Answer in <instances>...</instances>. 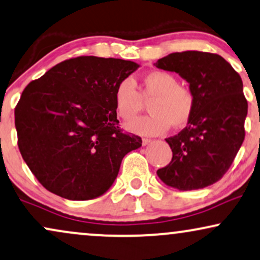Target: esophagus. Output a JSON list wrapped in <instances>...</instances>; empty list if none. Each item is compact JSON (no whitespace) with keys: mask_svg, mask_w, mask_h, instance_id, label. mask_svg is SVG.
I'll return each mask as SVG.
<instances>
[{"mask_svg":"<svg viewBox=\"0 0 260 260\" xmlns=\"http://www.w3.org/2000/svg\"><path fill=\"white\" fill-rule=\"evenodd\" d=\"M151 141H152V140H150V139H146V138H144V139H143V145H144V146L149 145V144L151 143Z\"/></svg>","mask_w":260,"mask_h":260,"instance_id":"esophagus-1","label":"esophagus"}]
</instances>
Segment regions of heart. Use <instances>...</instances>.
<instances>
[{"label":"heart","instance_id":"b5f03b06","mask_svg":"<svg viewBox=\"0 0 260 260\" xmlns=\"http://www.w3.org/2000/svg\"><path fill=\"white\" fill-rule=\"evenodd\" d=\"M143 100H151V114L126 124L129 132L139 136H158L166 132L170 124L175 128L181 127L188 122L194 109L192 91L179 85L175 75L164 71L144 75L140 92L129 78L122 79L115 87V108L121 119H133L143 109Z\"/></svg>","mask_w":260,"mask_h":260}]
</instances>
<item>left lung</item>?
Instances as JSON below:
<instances>
[{
	"label": "left lung",
	"instance_id": "obj_1",
	"mask_svg": "<svg viewBox=\"0 0 260 260\" xmlns=\"http://www.w3.org/2000/svg\"><path fill=\"white\" fill-rule=\"evenodd\" d=\"M154 66L185 79L194 96L187 126L166 139L173 158L157 170V175L179 190L200 189L217 182L245 139L248 106L241 78L222 56L203 51L174 52Z\"/></svg>",
	"mask_w": 260,
	"mask_h": 260
}]
</instances>
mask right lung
I'll return each mask as SVG.
<instances>
[{
  "instance_id": "1",
  "label": "right lung",
  "mask_w": 260,
  "mask_h": 260,
  "mask_svg": "<svg viewBox=\"0 0 260 260\" xmlns=\"http://www.w3.org/2000/svg\"><path fill=\"white\" fill-rule=\"evenodd\" d=\"M140 66L121 58L80 56L31 81L15 108L22 158L54 194L88 200L107 192L122 158L141 138L122 133L115 87Z\"/></svg>"
}]
</instances>
